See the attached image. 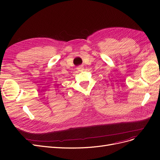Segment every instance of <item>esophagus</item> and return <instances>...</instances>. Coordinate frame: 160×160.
I'll return each mask as SVG.
<instances>
[{
	"instance_id": "34e87169",
	"label": "esophagus",
	"mask_w": 160,
	"mask_h": 160,
	"mask_svg": "<svg viewBox=\"0 0 160 160\" xmlns=\"http://www.w3.org/2000/svg\"><path fill=\"white\" fill-rule=\"evenodd\" d=\"M77 70H78V71H83V70L84 67H83V66L80 65V66H79L78 67H77Z\"/></svg>"
}]
</instances>
